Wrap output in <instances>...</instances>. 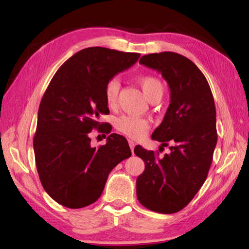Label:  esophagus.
<instances>
[{"label":"esophagus","instance_id":"34e87169","mask_svg":"<svg viewBox=\"0 0 249 249\" xmlns=\"http://www.w3.org/2000/svg\"><path fill=\"white\" fill-rule=\"evenodd\" d=\"M128 143H129V146H130V150L131 152H134V147H135V142L133 140H128Z\"/></svg>","mask_w":249,"mask_h":249}]
</instances>
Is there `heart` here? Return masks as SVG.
<instances>
[{"label":"heart","mask_w":249,"mask_h":249,"mask_svg":"<svg viewBox=\"0 0 249 249\" xmlns=\"http://www.w3.org/2000/svg\"><path fill=\"white\" fill-rule=\"evenodd\" d=\"M138 83L143 91L145 97L153 102V100H160L163 93H165V86L160 78L151 75L140 76L138 78ZM120 81L118 78H112L106 83L105 87V100L108 107L112 108L118 102L120 92ZM150 123L144 118L136 115H122L116 120V128L121 133L130 137V138H140L144 136L149 130Z\"/></svg>","instance_id":"heart-1"}]
</instances>
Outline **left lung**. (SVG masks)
Segmentation results:
<instances>
[{"mask_svg":"<svg viewBox=\"0 0 249 249\" xmlns=\"http://www.w3.org/2000/svg\"><path fill=\"white\" fill-rule=\"evenodd\" d=\"M139 63L160 72L170 89V105L152 139L160 147L171 145L165 156L135 147L145 165L137 178V198L154 212L177 213L199 192L212 163L217 143L213 94L195 63L176 52L146 54Z\"/></svg>","mask_w":249,"mask_h":249,"instance_id":"8db88e82","label":"left lung"}]
</instances>
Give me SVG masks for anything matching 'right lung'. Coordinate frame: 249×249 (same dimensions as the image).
Masks as SVG:
<instances>
[{
  "mask_svg": "<svg viewBox=\"0 0 249 249\" xmlns=\"http://www.w3.org/2000/svg\"><path fill=\"white\" fill-rule=\"evenodd\" d=\"M139 56L103 47L82 49L50 81L39 105L33 146L41 185L57 203L70 209L94 203L110 171L131 155L123 136L111 134L96 149L89 135L93 129L111 131L99 122L100 115L109 113L106 83Z\"/></svg>",
  "mask_w": 249,
  "mask_h": 249,
  "instance_id": "1",
  "label": "right lung"
}]
</instances>
